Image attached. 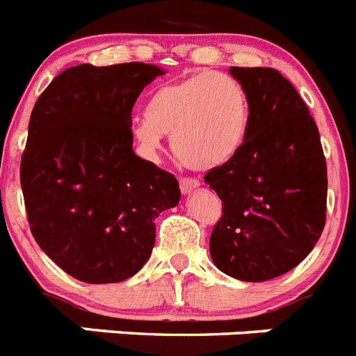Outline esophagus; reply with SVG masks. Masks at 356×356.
<instances>
[{"label":"esophagus","mask_w":356,"mask_h":356,"mask_svg":"<svg viewBox=\"0 0 356 356\" xmlns=\"http://www.w3.org/2000/svg\"><path fill=\"white\" fill-rule=\"evenodd\" d=\"M200 185V180H196V178H181L180 180V188L184 194H191L193 191H196Z\"/></svg>","instance_id":"esophagus-1"}]
</instances>
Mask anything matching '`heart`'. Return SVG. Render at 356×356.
<instances>
[{
    "label": "heart",
    "mask_w": 356,
    "mask_h": 356,
    "mask_svg": "<svg viewBox=\"0 0 356 356\" xmlns=\"http://www.w3.org/2000/svg\"><path fill=\"white\" fill-rule=\"evenodd\" d=\"M251 121L248 90L226 72L201 71L160 85L146 114L134 119L131 135L146 155L171 135L176 159L191 169H210L235 155Z\"/></svg>",
    "instance_id": "obj_1"
}]
</instances>
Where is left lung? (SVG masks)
<instances>
[{"instance_id":"8db88e82","label":"left lung","mask_w":356,"mask_h":356,"mask_svg":"<svg viewBox=\"0 0 356 356\" xmlns=\"http://www.w3.org/2000/svg\"><path fill=\"white\" fill-rule=\"evenodd\" d=\"M248 90L246 139L205 181L222 201L210 235L217 269L266 282L294 269L326 222V160L319 130L294 85L271 67H229Z\"/></svg>"}]
</instances>
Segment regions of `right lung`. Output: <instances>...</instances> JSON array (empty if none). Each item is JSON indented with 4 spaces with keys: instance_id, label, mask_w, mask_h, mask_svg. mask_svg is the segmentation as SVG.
Listing matches in <instances>:
<instances>
[{
    "instance_id": "obj_1",
    "label": "right lung",
    "mask_w": 356,
    "mask_h": 356,
    "mask_svg": "<svg viewBox=\"0 0 356 356\" xmlns=\"http://www.w3.org/2000/svg\"><path fill=\"white\" fill-rule=\"evenodd\" d=\"M163 69L143 62L62 71L31 110L21 159L30 229L85 284H118L149 259L155 219L180 201L178 180L131 149V108Z\"/></svg>"
}]
</instances>
